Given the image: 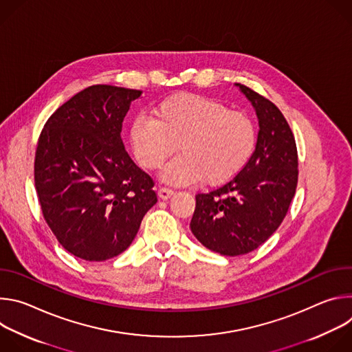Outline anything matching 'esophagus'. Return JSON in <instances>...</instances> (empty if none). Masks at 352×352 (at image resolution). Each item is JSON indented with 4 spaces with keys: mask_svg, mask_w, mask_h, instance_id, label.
I'll list each match as a JSON object with an SVG mask.
<instances>
[{
    "mask_svg": "<svg viewBox=\"0 0 352 352\" xmlns=\"http://www.w3.org/2000/svg\"><path fill=\"white\" fill-rule=\"evenodd\" d=\"M171 196H174V190L167 189V188H160V189H159V197H160V199L167 200V199H170Z\"/></svg>",
    "mask_w": 352,
    "mask_h": 352,
    "instance_id": "34e87169",
    "label": "esophagus"
}]
</instances>
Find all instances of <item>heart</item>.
<instances>
[{"instance_id": "b5f03b06", "label": "heart", "mask_w": 352, "mask_h": 352, "mask_svg": "<svg viewBox=\"0 0 352 352\" xmlns=\"http://www.w3.org/2000/svg\"><path fill=\"white\" fill-rule=\"evenodd\" d=\"M129 140L138 163L157 170L175 152L163 171V182L186 186L204 181L221 186L236 178L252 159L258 128L248 114L232 111L216 98L179 93L164 98L153 118L138 116L129 126Z\"/></svg>"}]
</instances>
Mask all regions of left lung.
<instances>
[{
	"label": "left lung",
	"instance_id": "8db88e82",
	"mask_svg": "<svg viewBox=\"0 0 352 352\" xmlns=\"http://www.w3.org/2000/svg\"><path fill=\"white\" fill-rule=\"evenodd\" d=\"M235 86L256 111V150L231 182L195 196L189 224L200 243L224 256L252 252L273 235L298 182L296 144L287 120L270 100L241 83Z\"/></svg>",
	"mask_w": 352,
	"mask_h": 352
}]
</instances>
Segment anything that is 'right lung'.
Here are the masks:
<instances>
[{
  "label": "right lung",
  "instance_id": "1",
  "mask_svg": "<svg viewBox=\"0 0 352 352\" xmlns=\"http://www.w3.org/2000/svg\"><path fill=\"white\" fill-rule=\"evenodd\" d=\"M142 90L90 86L44 125L34 160L43 216L58 242L87 262L111 259L132 243L157 196L153 179L128 156L122 121Z\"/></svg>",
  "mask_w": 352,
  "mask_h": 352
}]
</instances>
